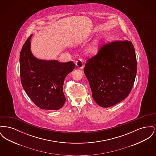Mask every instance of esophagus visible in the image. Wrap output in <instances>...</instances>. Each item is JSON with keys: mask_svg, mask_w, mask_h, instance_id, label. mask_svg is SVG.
I'll use <instances>...</instances> for the list:
<instances>
[{"mask_svg": "<svg viewBox=\"0 0 156 156\" xmlns=\"http://www.w3.org/2000/svg\"><path fill=\"white\" fill-rule=\"evenodd\" d=\"M76 66H77L78 68H79L80 69H82L84 67V64L83 63L82 59L80 58V59H78V60H77L76 61Z\"/></svg>", "mask_w": 156, "mask_h": 156, "instance_id": "obj_1", "label": "esophagus"}]
</instances>
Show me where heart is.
<instances>
[{
	"label": "heart",
	"mask_w": 156,
	"mask_h": 156,
	"mask_svg": "<svg viewBox=\"0 0 156 156\" xmlns=\"http://www.w3.org/2000/svg\"><path fill=\"white\" fill-rule=\"evenodd\" d=\"M97 51V45H95L90 48V52L91 53H96Z\"/></svg>",
	"instance_id": "1"
}]
</instances>
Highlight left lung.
<instances>
[{
	"label": "left lung",
	"instance_id": "obj_1",
	"mask_svg": "<svg viewBox=\"0 0 156 156\" xmlns=\"http://www.w3.org/2000/svg\"><path fill=\"white\" fill-rule=\"evenodd\" d=\"M92 97L98 105L108 108L118 104L131 92L137 73V60L131 41L105 44L84 68Z\"/></svg>",
	"mask_w": 156,
	"mask_h": 156
}]
</instances>
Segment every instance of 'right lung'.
<instances>
[{
  "label": "right lung",
  "instance_id": "add662e5",
  "mask_svg": "<svg viewBox=\"0 0 156 156\" xmlns=\"http://www.w3.org/2000/svg\"><path fill=\"white\" fill-rule=\"evenodd\" d=\"M23 45L20 54V74L23 87L27 95L41 109L58 110L66 102L64 82L73 71V61L61 62L57 60H43L31 52L30 39Z\"/></svg>",
  "mask_w": 156,
  "mask_h": 156
}]
</instances>
